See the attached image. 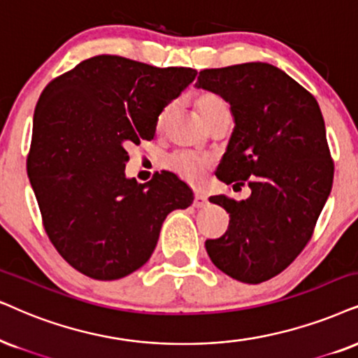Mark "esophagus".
Wrapping results in <instances>:
<instances>
[{"label": "esophagus", "mask_w": 358, "mask_h": 358, "mask_svg": "<svg viewBox=\"0 0 358 358\" xmlns=\"http://www.w3.org/2000/svg\"><path fill=\"white\" fill-rule=\"evenodd\" d=\"M193 206L194 208H205V206H208V196H205V194H201V193H196V194H194Z\"/></svg>", "instance_id": "1"}]
</instances>
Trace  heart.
I'll return each mask as SVG.
<instances>
[{"instance_id": "heart-1", "label": "heart", "mask_w": 358, "mask_h": 358, "mask_svg": "<svg viewBox=\"0 0 358 358\" xmlns=\"http://www.w3.org/2000/svg\"><path fill=\"white\" fill-rule=\"evenodd\" d=\"M196 108L200 112L201 119L205 120L208 125L211 120H215L220 115H229V106L223 97L218 96L215 92H201L196 97ZM175 103L171 102L166 106L164 110L158 115L157 124L158 127H164L166 120L170 119V115L173 114ZM165 166L170 171H173L175 175H178L180 178L192 185H200L203 180L206 178L208 170L211 166V160L208 157H198L193 153L180 152L173 153L165 160Z\"/></svg>"}]
</instances>
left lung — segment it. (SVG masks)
I'll use <instances>...</instances> for the list:
<instances>
[{
  "instance_id": "1",
  "label": "left lung",
  "mask_w": 358,
  "mask_h": 358,
  "mask_svg": "<svg viewBox=\"0 0 358 358\" xmlns=\"http://www.w3.org/2000/svg\"><path fill=\"white\" fill-rule=\"evenodd\" d=\"M196 87L231 106L234 129L216 176L251 188L243 201L210 198L229 213V226L206 239V252L229 278L264 282L304 250L332 189L322 112L310 92L268 62L205 69Z\"/></svg>"
}]
</instances>
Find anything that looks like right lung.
<instances>
[{"mask_svg":"<svg viewBox=\"0 0 358 358\" xmlns=\"http://www.w3.org/2000/svg\"><path fill=\"white\" fill-rule=\"evenodd\" d=\"M196 74L102 54L41 94L28 176L49 239L79 273L97 280L132 274L150 259L166 215L193 203L176 175L137 183L125 164L127 148L155 137L160 112Z\"/></svg>","mask_w":358,"mask_h":358,"instance_id":"1","label":"right lung"}]
</instances>
